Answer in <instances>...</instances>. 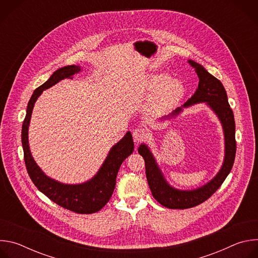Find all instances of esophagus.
Here are the masks:
<instances>
[{
	"label": "esophagus",
	"mask_w": 258,
	"mask_h": 258,
	"mask_svg": "<svg viewBox=\"0 0 258 258\" xmlns=\"http://www.w3.org/2000/svg\"><path fill=\"white\" fill-rule=\"evenodd\" d=\"M133 137H134L135 142L139 143V142H143L144 140H146V138L148 137V134H147L146 130H144L142 127H138V128L134 130Z\"/></svg>",
	"instance_id": "obj_1"
}]
</instances>
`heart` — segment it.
<instances>
[{
	"mask_svg": "<svg viewBox=\"0 0 258 258\" xmlns=\"http://www.w3.org/2000/svg\"><path fill=\"white\" fill-rule=\"evenodd\" d=\"M147 87L152 91H157L153 98L152 106L158 110L173 106L182 98L185 93L182 84L178 80H171L165 73L151 76L147 83Z\"/></svg>",
	"mask_w": 258,
	"mask_h": 258,
	"instance_id": "1",
	"label": "heart"
}]
</instances>
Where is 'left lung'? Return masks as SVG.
I'll list each match as a JSON object with an SVG mask.
<instances>
[{"label":"left lung","instance_id":"8db88e82","mask_svg":"<svg viewBox=\"0 0 258 258\" xmlns=\"http://www.w3.org/2000/svg\"><path fill=\"white\" fill-rule=\"evenodd\" d=\"M188 62L193 68H195L199 78V84L194 95L182 105V107H189L197 103L206 102V104L213 110V112L219 118L224 128L225 159L222 168L206 185L191 191H181L168 185L148 146L141 144L138 152L145 160L146 176L152 195L162 206L170 209L191 208L203 203L209 197H211L215 191L222 186V183L230 173L235 161L237 148L234 113L229 104L227 92L223 84L210 75L199 63L193 60H188ZM181 110V107H178L166 117L169 118L171 116H175Z\"/></svg>","mask_w":258,"mask_h":258}]
</instances>
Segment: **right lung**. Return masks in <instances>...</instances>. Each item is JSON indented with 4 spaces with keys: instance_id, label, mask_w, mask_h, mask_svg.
Returning a JSON list of instances; mask_svg holds the SVG:
<instances>
[{
    "instance_id": "1",
    "label": "right lung",
    "mask_w": 258,
    "mask_h": 258,
    "mask_svg": "<svg viewBox=\"0 0 258 258\" xmlns=\"http://www.w3.org/2000/svg\"><path fill=\"white\" fill-rule=\"evenodd\" d=\"M80 71L81 66L78 65H68L59 68L45 84L34 90L28 102L26 115L22 123L21 141L25 166L35 187L63 208L77 213L90 214L102 209L111 198L119 167L124 159L134 152L132 134L127 132L125 136L112 147L101 168L92 179L79 183V185H65L47 176L33 160L28 145V126L36 99L41 96L44 90L51 88L64 79H72V77Z\"/></svg>"
}]
</instances>
